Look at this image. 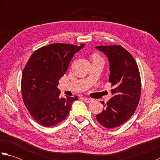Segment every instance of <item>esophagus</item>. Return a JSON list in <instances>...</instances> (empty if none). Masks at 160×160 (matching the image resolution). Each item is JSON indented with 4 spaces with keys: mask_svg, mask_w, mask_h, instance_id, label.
<instances>
[{
    "mask_svg": "<svg viewBox=\"0 0 160 160\" xmlns=\"http://www.w3.org/2000/svg\"><path fill=\"white\" fill-rule=\"evenodd\" d=\"M83 100L87 103H89V102H91L93 101L92 99H91V98H84Z\"/></svg>",
    "mask_w": 160,
    "mask_h": 160,
    "instance_id": "34e87169",
    "label": "esophagus"
}]
</instances>
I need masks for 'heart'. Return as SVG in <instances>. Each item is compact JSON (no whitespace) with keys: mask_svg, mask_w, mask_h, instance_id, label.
Segmentation results:
<instances>
[{"mask_svg":"<svg viewBox=\"0 0 160 160\" xmlns=\"http://www.w3.org/2000/svg\"><path fill=\"white\" fill-rule=\"evenodd\" d=\"M91 59H92L93 61H102V62H104L103 61V58H102L100 55H98V54H93L92 56H91Z\"/></svg>","mask_w":160,"mask_h":160,"instance_id":"b5f03b06","label":"heart"}]
</instances>
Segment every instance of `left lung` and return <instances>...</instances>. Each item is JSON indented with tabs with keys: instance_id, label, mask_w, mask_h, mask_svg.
Returning a JSON list of instances; mask_svg holds the SVG:
<instances>
[{
	"instance_id": "obj_1",
	"label": "left lung",
	"mask_w": 160,
	"mask_h": 160,
	"mask_svg": "<svg viewBox=\"0 0 160 160\" xmlns=\"http://www.w3.org/2000/svg\"><path fill=\"white\" fill-rule=\"evenodd\" d=\"M96 48L108 57V81L113 88V97L107 104L102 102L104 109L96 115V119L102 127L113 128L127 122L136 110L141 95L140 71L134 58L122 46H97Z\"/></svg>"
}]
</instances>
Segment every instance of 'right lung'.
<instances>
[{
  "mask_svg": "<svg viewBox=\"0 0 160 160\" xmlns=\"http://www.w3.org/2000/svg\"><path fill=\"white\" fill-rule=\"evenodd\" d=\"M54 43L35 51L24 68L21 80L22 100L36 122L51 127L63 121L78 96L60 98L58 80L66 73L74 54L83 48Z\"/></svg>",
  "mask_w": 160,
  "mask_h": 160,
  "instance_id": "add662e5",
  "label": "right lung"
}]
</instances>
